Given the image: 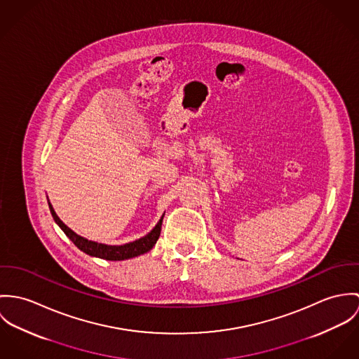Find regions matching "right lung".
<instances>
[{"label":"right lung","mask_w":359,"mask_h":359,"mask_svg":"<svg viewBox=\"0 0 359 359\" xmlns=\"http://www.w3.org/2000/svg\"><path fill=\"white\" fill-rule=\"evenodd\" d=\"M49 203V209L50 213L53 216V220L57 223V226L65 231V234L74 242V245L81 249L83 253L93 256V257H100V259H106V260H113V262H118V260H126V259H132L136 256H140L149 250L153 249V246L157 243V241L160 238L161 226H162V219L157 223V226L143 238L136 239L133 242L125 243V245H104V243H97L93 241H88L83 237H80L79 234H76L72 229H69L55 213L50 202Z\"/></svg>","instance_id":"1"}]
</instances>
